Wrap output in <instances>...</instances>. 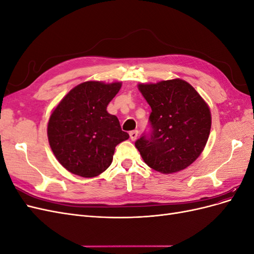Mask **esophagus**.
<instances>
[{"mask_svg": "<svg viewBox=\"0 0 254 254\" xmlns=\"http://www.w3.org/2000/svg\"><path fill=\"white\" fill-rule=\"evenodd\" d=\"M137 134H139V131H137V130H132V131L129 132L130 139H131V141H135L136 140Z\"/></svg>", "mask_w": 254, "mask_h": 254, "instance_id": "esophagus-1", "label": "esophagus"}]
</instances>
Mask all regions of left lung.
Returning a JSON list of instances; mask_svg holds the SVG:
<instances>
[{"label": "left lung", "mask_w": 254, "mask_h": 254, "mask_svg": "<svg viewBox=\"0 0 254 254\" xmlns=\"http://www.w3.org/2000/svg\"><path fill=\"white\" fill-rule=\"evenodd\" d=\"M151 108L150 131L135 141L144 162L152 170L172 174L184 170L200 156L209 139V106L182 79L140 83Z\"/></svg>", "instance_id": "obj_1"}]
</instances>
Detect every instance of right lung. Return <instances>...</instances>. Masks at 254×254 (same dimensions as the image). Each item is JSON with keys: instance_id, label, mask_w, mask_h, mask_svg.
<instances>
[{"instance_id": "right-lung-1", "label": "right lung", "mask_w": 254, "mask_h": 254, "mask_svg": "<svg viewBox=\"0 0 254 254\" xmlns=\"http://www.w3.org/2000/svg\"><path fill=\"white\" fill-rule=\"evenodd\" d=\"M121 87L122 82H82L51 114L49 143L68 172L84 178L98 176L110 166L115 146L129 137L118 118L107 112Z\"/></svg>"}]
</instances>
